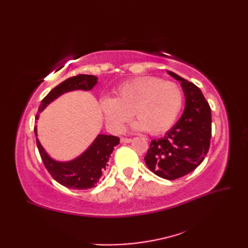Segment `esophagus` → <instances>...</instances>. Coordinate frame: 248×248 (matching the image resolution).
<instances>
[{"instance_id":"obj_1","label":"esophagus","mask_w":248,"mask_h":248,"mask_svg":"<svg viewBox=\"0 0 248 248\" xmlns=\"http://www.w3.org/2000/svg\"><path fill=\"white\" fill-rule=\"evenodd\" d=\"M131 141H132V140H131V139H125V138H121L120 139V143L121 144H129V143H131Z\"/></svg>"}]
</instances>
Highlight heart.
Wrapping results in <instances>:
<instances>
[{"mask_svg":"<svg viewBox=\"0 0 248 248\" xmlns=\"http://www.w3.org/2000/svg\"><path fill=\"white\" fill-rule=\"evenodd\" d=\"M182 103L183 93L177 84L155 77H140L119 85L114 98H103L100 108L108 128L114 133L123 130L133 113L138 118L133 130L159 134L173 124Z\"/></svg>","mask_w":248,"mask_h":248,"instance_id":"b5f03b06","label":"heart"}]
</instances>
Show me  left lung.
I'll return each mask as SVG.
<instances>
[{"instance_id":"left-lung-1","label":"left lung","mask_w":248,"mask_h":248,"mask_svg":"<svg viewBox=\"0 0 248 248\" xmlns=\"http://www.w3.org/2000/svg\"><path fill=\"white\" fill-rule=\"evenodd\" d=\"M167 73L180 82L186 104L176 124L163 138L151 140L145 162L156 176L175 180L202 164L210 147L212 120L202 91L175 72Z\"/></svg>"}]
</instances>
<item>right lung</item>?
Segmentation results:
<instances>
[{
  "label": "right lung",
  "mask_w": 248,
  "mask_h": 248,
  "mask_svg": "<svg viewBox=\"0 0 248 248\" xmlns=\"http://www.w3.org/2000/svg\"><path fill=\"white\" fill-rule=\"evenodd\" d=\"M97 83L98 78L91 75H80L67 78L52 89L41 101L36 120L39 118L38 114L62 94L75 91H92ZM34 131L40 156L50 175L62 186L72 189H88L96 186L108 166V162L114 147L119 144L117 136L99 134L83 154L70 161L62 162L53 159L45 150L37 138V127Z\"/></svg>",
  "instance_id": "right-lung-1"
}]
</instances>
